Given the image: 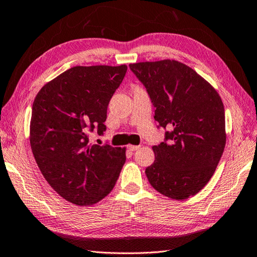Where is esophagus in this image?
Here are the masks:
<instances>
[{
  "instance_id": "esophagus-1",
  "label": "esophagus",
  "mask_w": 257,
  "mask_h": 257,
  "mask_svg": "<svg viewBox=\"0 0 257 257\" xmlns=\"http://www.w3.org/2000/svg\"><path fill=\"white\" fill-rule=\"evenodd\" d=\"M141 149V146H137V145H128V150L129 151H137Z\"/></svg>"
}]
</instances>
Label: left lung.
Here are the masks:
<instances>
[{
  "mask_svg": "<svg viewBox=\"0 0 257 257\" xmlns=\"http://www.w3.org/2000/svg\"><path fill=\"white\" fill-rule=\"evenodd\" d=\"M155 106L168 142L154 145L145 173L160 194L176 201L196 195L214 175L227 133L222 99L210 82L176 60L129 64Z\"/></svg>",
  "mask_w": 257,
  "mask_h": 257,
  "instance_id": "obj_1",
  "label": "left lung"
}]
</instances>
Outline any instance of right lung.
I'll list each match as a JSON object with an SVG mask.
<instances>
[{
	"label": "right lung",
	"mask_w": 257,
	"mask_h": 257,
	"mask_svg": "<svg viewBox=\"0 0 257 257\" xmlns=\"http://www.w3.org/2000/svg\"><path fill=\"white\" fill-rule=\"evenodd\" d=\"M127 66H77L46 82L33 103L29 142L49 185L75 205L110 194L125 162V147L99 146L88 133L105 132L108 102Z\"/></svg>",
	"instance_id": "obj_1"
}]
</instances>
